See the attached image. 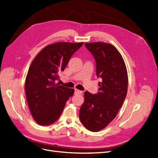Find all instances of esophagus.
Returning a JSON list of instances; mask_svg holds the SVG:
<instances>
[{
    "label": "esophagus",
    "instance_id": "esophagus-1",
    "mask_svg": "<svg viewBox=\"0 0 158 158\" xmlns=\"http://www.w3.org/2000/svg\"><path fill=\"white\" fill-rule=\"evenodd\" d=\"M75 94H83V91H81L77 89H75Z\"/></svg>",
    "mask_w": 158,
    "mask_h": 158
}]
</instances>
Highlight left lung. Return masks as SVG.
<instances>
[{"label":"left lung","instance_id":"obj_1","mask_svg":"<svg viewBox=\"0 0 158 158\" xmlns=\"http://www.w3.org/2000/svg\"><path fill=\"white\" fill-rule=\"evenodd\" d=\"M94 57L96 75L102 79L98 92H85L79 110L81 123L91 131H100L116 117L127 90V73L123 58L114 47L102 42L85 43Z\"/></svg>","mask_w":158,"mask_h":158}]
</instances>
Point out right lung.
<instances>
[{
	"instance_id": "1",
	"label": "right lung",
	"mask_w": 158,
	"mask_h": 158,
	"mask_svg": "<svg viewBox=\"0 0 158 158\" xmlns=\"http://www.w3.org/2000/svg\"><path fill=\"white\" fill-rule=\"evenodd\" d=\"M83 42H57L46 46L34 58L25 80V93L34 120L48 126L60 116L74 90L56 84L59 73L65 69L72 56Z\"/></svg>"
}]
</instances>
